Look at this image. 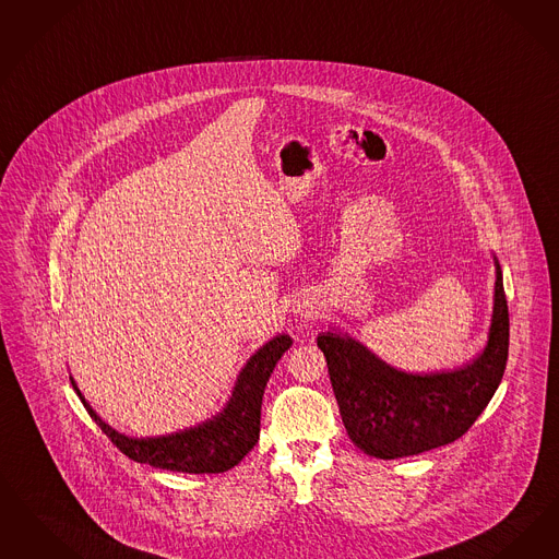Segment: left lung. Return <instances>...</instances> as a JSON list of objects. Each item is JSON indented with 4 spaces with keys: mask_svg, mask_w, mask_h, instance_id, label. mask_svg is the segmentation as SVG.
Segmentation results:
<instances>
[{
    "mask_svg": "<svg viewBox=\"0 0 559 559\" xmlns=\"http://www.w3.org/2000/svg\"><path fill=\"white\" fill-rule=\"evenodd\" d=\"M333 382L345 430L356 445L380 460L416 455L453 443L491 402L510 349V313L497 264L489 345L466 368L437 374L400 372L349 336L316 338Z\"/></svg>",
    "mask_w": 559,
    "mask_h": 559,
    "instance_id": "left-lung-1",
    "label": "left lung"
}]
</instances>
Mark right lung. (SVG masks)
Returning <instances> with one entry per match:
<instances>
[{"label":"right lung","mask_w":559,"mask_h":559,"mask_svg":"<svg viewBox=\"0 0 559 559\" xmlns=\"http://www.w3.org/2000/svg\"><path fill=\"white\" fill-rule=\"evenodd\" d=\"M290 343L289 335L276 336L247 361L235 384L233 397L221 416L168 437L131 439L116 432L99 420L76 389L74 380H70L95 425L133 462L173 472L218 474L235 468L258 443L262 395L276 361L289 349Z\"/></svg>","instance_id":"obj_1"}]
</instances>
